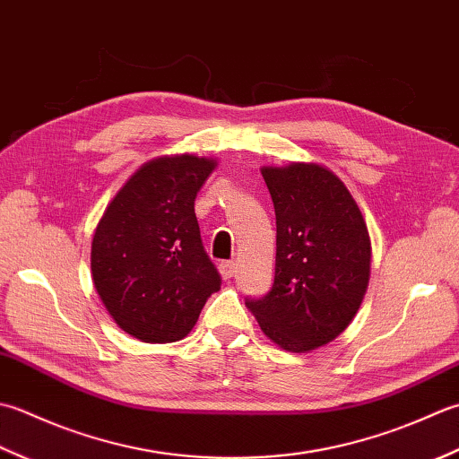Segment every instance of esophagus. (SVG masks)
Listing matches in <instances>:
<instances>
[{"mask_svg":"<svg viewBox=\"0 0 459 459\" xmlns=\"http://www.w3.org/2000/svg\"><path fill=\"white\" fill-rule=\"evenodd\" d=\"M238 271V265L233 264V261H223V264H220V275L223 281H230V279L236 275Z\"/></svg>","mask_w":459,"mask_h":459,"instance_id":"34e87169","label":"esophagus"}]
</instances>
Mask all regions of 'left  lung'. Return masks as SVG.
<instances>
[{
  "instance_id": "left-lung-1",
  "label": "left lung",
  "mask_w": 459,
  "mask_h": 459,
  "mask_svg": "<svg viewBox=\"0 0 459 459\" xmlns=\"http://www.w3.org/2000/svg\"><path fill=\"white\" fill-rule=\"evenodd\" d=\"M277 220L275 281L246 303L277 347L311 352L352 323L370 279V236L359 204L316 162L264 166Z\"/></svg>"
}]
</instances>
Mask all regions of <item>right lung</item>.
Masks as SVG:
<instances>
[{
    "mask_svg": "<svg viewBox=\"0 0 459 459\" xmlns=\"http://www.w3.org/2000/svg\"><path fill=\"white\" fill-rule=\"evenodd\" d=\"M218 160L158 156L107 205L91 243L92 283L115 323L143 342H176L220 289L194 202Z\"/></svg>",
    "mask_w": 459,
    "mask_h": 459,
    "instance_id": "1",
    "label": "right lung"
}]
</instances>
